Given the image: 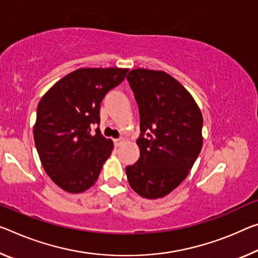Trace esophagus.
Instances as JSON below:
<instances>
[{"instance_id":"esophagus-1","label":"esophagus","mask_w":258,"mask_h":258,"mask_svg":"<svg viewBox=\"0 0 258 258\" xmlns=\"http://www.w3.org/2000/svg\"><path fill=\"white\" fill-rule=\"evenodd\" d=\"M114 142V146L116 147H120L122 144H124V139H116V140H113Z\"/></svg>"}]
</instances>
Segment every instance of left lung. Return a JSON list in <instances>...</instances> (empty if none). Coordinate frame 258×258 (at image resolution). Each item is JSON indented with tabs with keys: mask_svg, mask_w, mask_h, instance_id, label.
I'll return each instance as SVG.
<instances>
[{
	"mask_svg": "<svg viewBox=\"0 0 258 258\" xmlns=\"http://www.w3.org/2000/svg\"><path fill=\"white\" fill-rule=\"evenodd\" d=\"M128 84L140 113V157L126 167L132 189L159 199L185 180L202 149L203 118L193 96L164 71L136 69Z\"/></svg>",
	"mask_w": 258,
	"mask_h": 258,
	"instance_id": "left-lung-1",
	"label": "left lung"
}]
</instances>
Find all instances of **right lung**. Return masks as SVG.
Wrapping results in <instances>:
<instances>
[{
  "label": "right lung",
  "mask_w": 258,
  "mask_h": 258,
  "mask_svg": "<svg viewBox=\"0 0 258 258\" xmlns=\"http://www.w3.org/2000/svg\"><path fill=\"white\" fill-rule=\"evenodd\" d=\"M128 69L85 68L69 73L40 100L33 134L40 161L57 186L81 193L96 182L113 142L93 124L110 89L125 79Z\"/></svg>",
  "instance_id": "1"
}]
</instances>
